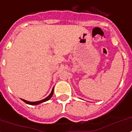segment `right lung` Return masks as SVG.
Instances as JSON below:
<instances>
[{
    "label": "right lung",
    "instance_id": "1",
    "mask_svg": "<svg viewBox=\"0 0 132 132\" xmlns=\"http://www.w3.org/2000/svg\"><path fill=\"white\" fill-rule=\"evenodd\" d=\"M53 93H54V88H53V90H52V91H51V94H50L47 97L43 99V100H41V101H36V102H29V101H26V100H24V99H22V98H21V100H22L23 102H25L26 104H30V105H37V104H40V103H44V102H46V101H48V100H50V99L51 98V97L53 96Z\"/></svg>",
    "mask_w": 132,
    "mask_h": 132
}]
</instances>
